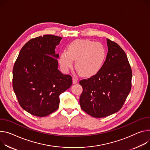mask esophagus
Here are the masks:
<instances>
[{"mask_svg":"<svg viewBox=\"0 0 150 150\" xmlns=\"http://www.w3.org/2000/svg\"><path fill=\"white\" fill-rule=\"evenodd\" d=\"M72 82H73V84H76L78 83V79L76 78H75L74 77L73 79H72Z\"/></svg>","mask_w":150,"mask_h":150,"instance_id":"1","label":"esophagus"}]
</instances>
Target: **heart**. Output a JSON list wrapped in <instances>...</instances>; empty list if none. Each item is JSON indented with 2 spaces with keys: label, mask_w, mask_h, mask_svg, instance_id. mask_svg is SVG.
<instances>
[{
  "label": "heart",
  "mask_w": 150,
  "mask_h": 150,
  "mask_svg": "<svg viewBox=\"0 0 150 150\" xmlns=\"http://www.w3.org/2000/svg\"><path fill=\"white\" fill-rule=\"evenodd\" d=\"M106 57L104 46L99 42L88 39H77L67 47V52L63 51L59 63L64 71L75 67L78 72L84 76H91L97 74L102 67Z\"/></svg>",
  "instance_id": "heart-1"
}]
</instances>
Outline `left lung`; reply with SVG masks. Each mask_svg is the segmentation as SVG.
I'll return each mask as SVG.
<instances>
[{
  "label": "left lung",
  "instance_id": "8db88e82",
  "mask_svg": "<svg viewBox=\"0 0 150 150\" xmlns=\"http://www.w3.org/2000/svg\"><path fill=\"white\" fill-rule=\"evenodd\" d=\"M106 40L108 52L101 69L79 81L83 89L79 98L81 108L95 118L118 112L132 88V71L125 52L116 42Z\"/></svg>",
  "mask_w": 150,
  "mask_h": 150
}]
</instances>
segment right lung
Segmentation results:
<instances>
[{
	"mask_svg": "<svg viewBox=\"0 0 150 150\" xmlns=\"http://www.w3.org/2000/svg\"><path fill=\"white\" fill-rule=\"evenodd\" d=\"M62 37L46 35L32 38L21 49L12 71V87L21 107L43 117L56 111L61 93L72 83L57 69L56 47Z\"/></svg>",
	"mask_w": 150,
	"mask_h": 150,
	"instance_id": "add662e5",
	"label": "right lung"
}]
</instances>
